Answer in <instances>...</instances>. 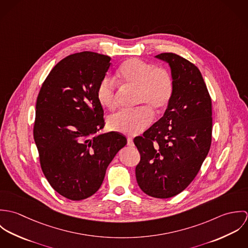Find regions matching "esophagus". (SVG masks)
<instances>
[{"mask_svg":"<svg viewBox=\"0 0 248 248\" xmlns=\"http://www.w3.org/2000/svg\"><path fill=\"white\" fill-rule=\"evenodd\" d=\"M127 143H128V145H129L130 147H134V146H135L134 141H133V139H131V138H129V139L127 140Z\"/></svg>","mask_w":248,"mask_h":248,"instance_id":"esophagus-1","label":"esophagus"}]
</instances>
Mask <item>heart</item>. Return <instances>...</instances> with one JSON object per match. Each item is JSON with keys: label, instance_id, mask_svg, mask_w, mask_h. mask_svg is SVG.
Segmentation results:
<instances>
[{"label": "heart", "instance_id": "1", "mask_svg": "<svg viewBox=\"0 0 248 248\" xmlns=\"http://www.w3.org/2000/svg\"><path fill=\"white\" fill-rule=\"evenodd\" d=\"M116 79L125 86L138 89V102L144 105L136 110H121L108 118L110 130L126 136H138L152 123L154 109L163 111L170 104L174 93V80L163 68L144 62L138 58L125 61L118 69ZM98 102L107 108L116 106V87L112 79L106 77L96 91Z\"/></svg>", "mask_w": 248, "mask_h": 248}]
</instances>
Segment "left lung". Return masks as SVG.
I'll return each mask as SVG.
<instances>
[{
	"mask_svg": "<svg viewBox=\"0 0 248 248\" xmlns=\"http://www.w3.org/2000/svg\"><path fill=\"white\" fill-rule=\"evenodd\" d=\"M155 57L169 65L174 93L163 116L134 140L140 154L136 177L145 194L168 199L192 182L208 155L212 103L194 64L175 53Z\"/></svg>",
	"mask_w": 248,
	"mask_h": 248,
	"instance_id": "8db88e82",
	"label": "left lung"
}]
</instances>
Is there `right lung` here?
Masks as SVG:
<instances>
[{
	"label": "right lung",
	"mask_w": 248,
	"mask_h": 248,
	"mask_svg": "<svg viewBox=\"0 0 248 248\" xmlns=\"http://www.w3.org/2000/svg\"><path fill=\"white\" fill-rule=\"evenodd\" d=\"M110 58L92 51L61 60L42 85L36 102L33 136L45 177L61 196L81 201L100 188L108 164L126 144L104 128L96 97Z\"/></svg>",
	"instance_id": "right-lung-1"
}]
</instances>
